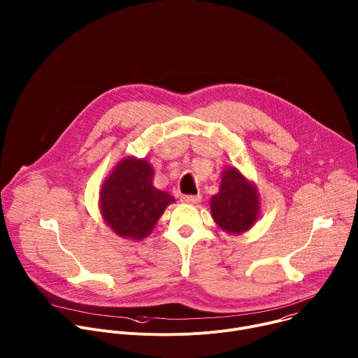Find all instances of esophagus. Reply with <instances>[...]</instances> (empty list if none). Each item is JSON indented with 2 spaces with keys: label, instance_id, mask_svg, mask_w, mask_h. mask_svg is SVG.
Returning a JSON list of instances; mask_svg holds the SVG:
<instances>
[{
  "label": "esophagus",
  "instance_id": "obj_1",
  "mask_svg": "<svg viewBox=\"0 0 358 358\" xmlns=\"http://www.w3.org/2000/svg\"><path fill=\"white\" fill-rule=\"evenodd\" d=\"M201 195L196 194V195H181V201L182 202H187V203H198L201 201Z\"/></svg>",
  "mask_w": 358,
  "mask_h": 358
}]
</instances>
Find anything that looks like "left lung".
I'll use <instances>...</instances> for the list:
<instances>
[{"label":"left lung","mask_w":358,"mask_h":358,"mask_svg":"<svg viewBox=\"0 0 358 358\" xmlns=\"http://www.w3.org/2000/svg\"><path fill=\"white\" fill-rule=\"evenodd\" d=\"M211 213L222 229L232 234L245 232L258 220V192L236 169L225 170L220 192L211 198Z\"/></svg>","instance_id":"left-lung-1"}]
</instances>
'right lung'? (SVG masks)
Instances as JSON below:
<instances>
[{
    "mask_svg": "<svg viewBox=\"0 0 358 358\" xmlns=\"http://www.w3.org/2000/svg\"><path fill=\"white\" fill-rule=\"evenodd\" d=\"M155 171L145 160L129 157L119 163L100 189V210L120 236L145 238L176 199L152 185Z\"/></svg>",
    "mask_w": 358,
    "mask_h": 358,
    "instance_id": "1",
    "label": "right lung"
}]
</instances>
